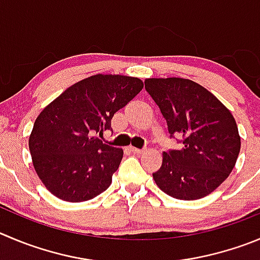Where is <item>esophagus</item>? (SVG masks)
<instances>
[{
	"instance_id": "obj_1",
	"label": "esophagus",
	"mask_w": 260,
	"mask_h": 260,
	"mask_svg": "<svg viewBox=\"0 0 260 260\" xmlns=\"http://www.w3.org/2000/svg\"><path fill=\"white\" fill-rule=\"evenodd\" d=\"M129 151H131V152H133V154H141L142 150L136 149V147H132V146H131V147H129Z\"/></svg>"
}]
</instances>
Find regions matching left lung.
<instances>
[{"label": "left lung", "instance_id": "left-lung-1", "mask_svg": "<svg viewBox=\"0 0 260 260\" xmlns=\"http://www.w3.org/2000/svg\"><path fill=\"white\" fill-rule=\"evenodd\" d=\"M145 88L167 120L171 138L182 147L163 152L152 173L167 195L198 200L225 181L236 164L241 140L235 118L203 86L183 78H149Z\"/></svg>", "mask_w": 260, "mask_h": 260}]
</instances>
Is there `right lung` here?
<instances>
[{"mask_svg":"<svg viewBox=\"0 0 260 260\" xmlns=\"http://www.w3.org/2000/svg\"><path fill=\"white\" fill-rule=\"evenodd\" d=\"M144 88L141 79L96 74L73 84L36 119L29 150L48 191L69 203L100 195L111 183L123 150L103 144L96 135Z\"/></svg>","mask_w":260,"mask_h":260,"instance_id":"obj_1","label":"right lung"}]
</instances>
